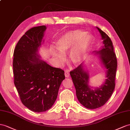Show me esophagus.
I'll list each match as a JSON object with an SVG mask.
<instances>
[{
  "label": "esophagus",
  "instance_id": "1",
  "mask_svg": "<svg viewBox=\"0 0 130 130\" xmlns=\"http://www.w3.org/2000/svg\"><path fill=\"white\" fill-rule=\"evenodd\" d=\"M65 77H69V76H70V73H69V72H68V71H65Z\"/></svg>",
  "mask_w": 130,
  "mask_h": 130
}]
</instances>
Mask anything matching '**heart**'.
Segmentation results:
<instances>
[{
	"mask_svg": "<svg viewBox=\"0 0 130 130\" xmlns=\"http://www.w3.org/2000/svg\"><path fill=\"white\" fill-rule=\"evenodd\" d=\"M92 41V36L81 29H75L62 35L56 42V46L63 54L70 53V60L73 64H78L87 53ZM52 54L61 64L65 61L64 55L55 50H52Z\"/></svg>",
	"mask_w": 130,
	"mask_h": 130,
	"instance_id": "obj_1",
	"label": "heart"
}]
</instances>
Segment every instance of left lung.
<instances>
[{"label": "left lung", "instance_id": "left-lung-1", "mask_svg": "<svg viewBox=\"0 0 130 130\" xmlns=\"http://www.w3.org/2000/svg\"><path fill=\"white\" fill-rule=\"evenodd\" d=\"M104 40L102 49L97 52L106 70L105 82L101 87L92 90L88 85L89 76L84 70L82 64L70 71L71 77L76 88L78 101L85 107L93 109L101 107L111 96L115 87V77L118 62L114 52L112 42L106 33L97 27Z\"/></svg>", "mask_w": 130, "mask_h": 130}]
</instances>
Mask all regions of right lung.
<instances>
[{
  "mask_svg": "<svg viewBox=\"0 0 130 130\" xmlns=\"http://www.w3.org/2000/svg\"><path fill=\"white\" fill-rule=\"evenodd\" d=\"M45 29L43 25L28 29L15 46L12 62L14 82L21 101L36 112L52 107L65 78L61 69L53 68L37 57Z\"/></svg>",
  "mask_w": 130,
  "mask_h": 130,
  "instance_id": "add662e5",
  "label": "right lung"
}]
</instances>
